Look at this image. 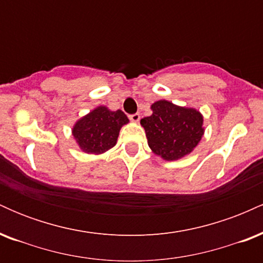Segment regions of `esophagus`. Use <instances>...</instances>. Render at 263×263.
I'll return each instance as SVG.
<instances>
[{"instance_id": "obj_1", "label": "esophagus", "mask_w": 263, "mask_h": 263, "mask_svg": "<svg viewBox=\"0 0 263 263\" xmlns=\"http://www.w3.org/2000/svg\"><path fill=\"white\" fill-rule=\"evenodd\" d=\"M128 117L132 122H138L141 119V115L140 114H132V115H129Z\"/></svg>"}]
</instances>
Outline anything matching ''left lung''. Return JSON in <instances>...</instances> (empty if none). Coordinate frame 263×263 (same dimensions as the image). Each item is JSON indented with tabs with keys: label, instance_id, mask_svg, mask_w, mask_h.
Here are the masks:
<instances>
[{
	"label": "left lung",
	"instance_id": "1",
	"mask_svg": "<svg viewBox=\"0 0 263 263\" xmlns=\"http://www.w3.org/2000/svg\"><path fill=\"white\" fill-rule=\"evenodd\" d=\"M151 108L153 114L141 120L149 148L165 161L189 155L204 135L201 114L167 100L157 101Z\"/></svg>",
	"mask_w": 263,
	"mask_h": 263
}]
</instances>
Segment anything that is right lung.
Wrapping results in <instances>:
<instances>
[{"label": "right lung", "instance_id": "right-lung-1", "mask_svg": "<svg viewBox=\"0 0 263 263\" xmlns=\"http://www.w3.org/2000/svg\"><path fill=\"white\" fill-rule=\"evenodd\" d=\"M128 119L121 110L99 106L74 125L73 136L84 152L100 155L116 144L119 132Z\"/></svg>", "mask_w": 263, "mask_h": 263}]
</instances>
